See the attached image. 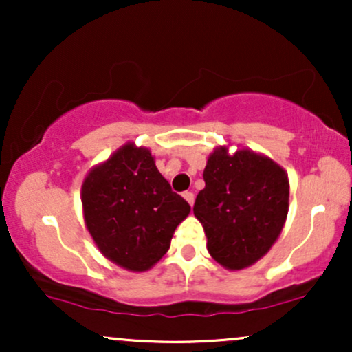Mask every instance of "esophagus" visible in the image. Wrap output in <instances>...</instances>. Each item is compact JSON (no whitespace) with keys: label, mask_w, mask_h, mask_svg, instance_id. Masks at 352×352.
<instances>
[{"label":"esophagus","mask_w":352,"mask_h":352,"mask_svg":"<svg viewBox=\"0 0 352 352\" xmlns=\"http://www.w3.org/2000/svg\"><path fill=\"white\" fill-rule=\"evenodd\" d=\"M184 199L187 200L190 207H192V205H193V201H195V195H193L192 192H185V193H184Z\"/></svg>","instance_id":"1"}]
</instances>
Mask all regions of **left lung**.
Here are the masks:
<instances>
[{
    "instance_id": "1",
    "label": "left lung",
    "mask_w": 352,
    "mask_h": 352,
    "mask_svg": "<svg viewBox=\"0 0 352 352\" xmlns=\"http://www.w3.org/2000/svg\"><path fill=\"white\" fill-rule=\"evenodd\" d=\"M205 188L193 213L207 235L212 258L227 270H243L268 253L288 215L285 168L250 148L217 147L204 170Z\"/></svg>"
}]
</instances>
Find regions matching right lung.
<instances>
[{
  "mask_svg": "<svg viewBox=\"0 0 352 352\" xmlns=\"http://www.w3.org/2000/svg\"><path fill=\"white\" fill-rule=\"evenodd\" d=\"M80 200L100 253L129 272L151 270L190 213V205L157 170L151 151L131 142L87 173Z\"/></svg>",
  "mask_w": 352,
  "mask_h": 352,
  "instance_id": "1",
  "label": "right lung"
}]
</instances>
